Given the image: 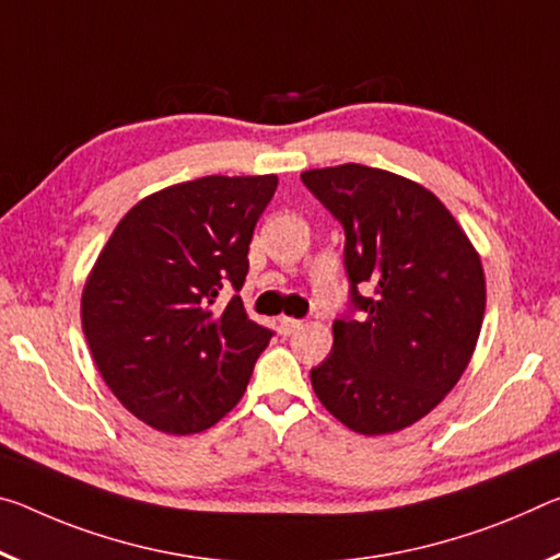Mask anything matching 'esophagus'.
Instances as JSON below:
<instances>
[{"instance_id": "obj_1", "label": "esophagus", "mask_w": 560, "mask_h": 560, "mask_svg": "<svg viewBox=\"0 0 560 560\" xmlns=\"http://www.w3.org/2000/svg\"><path fill=\"white\" fill-rule=\"evenodd\" d=\"M279 326H281V334H283V336H291V334H296L301 326H304V322H301V318L281 316V318H279Z\"/></svg>"}]
</instances>
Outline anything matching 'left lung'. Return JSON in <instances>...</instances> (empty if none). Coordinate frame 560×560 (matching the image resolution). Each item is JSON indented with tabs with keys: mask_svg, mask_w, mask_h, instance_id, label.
<instances>
[{
	"mask_svg": "<svg viewBox=\"0 0 560 560\" xmlns=\"http://www.w3.org/2000/svg\"><path fill=\"white\" fill-rule=\"evenodd\" d=\"M301 182L341 221L349 277V312L312 369L314 392L363 436L401 431L441 404L474 357L481 259L451 211L411 179L341 164L308 168Z\"/></svg>",
	"mask_w": 560,
	"mask_h": 560,
	"instance_id": "obj_1",
	"label": "left lung"
}]
</instances>
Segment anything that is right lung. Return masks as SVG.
<instances>
[{
	"mask_svg": "<svg viewBox=\"0 0 560 560\" xmlns=\"http://www.w3.org/2000/svg\"><path fill=\"white\" fill-rule=\"evenodd\" d=\"M264 176H201L141 199L102 248L82 328L112 394L156 431H207L244 396L273 336L236 294L254 226L277 191Z\"/></svg>",
	"mask_w": 560,
	"mask_h": 560,
	"instance_id": "add662e5",
	"label": "right lung"
}]
</instances>
